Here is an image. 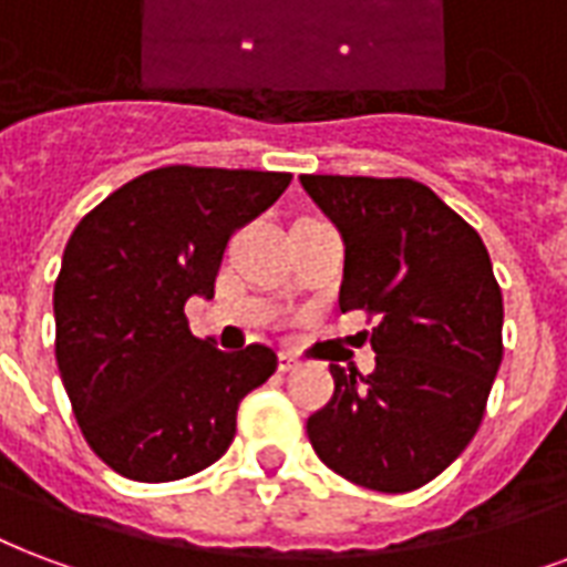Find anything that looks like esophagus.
Segmentation results:
<instances>
[{"label":"esophagus","instance_id":"1","mask_svg":"<svg viewBox=\"0 0 567 567\" xmlns=\"http://www.w3.org/2000/svg\"><path fill=\"white\" fill-rule=\"evenodd\" d=\"M278 368L287 373V370L299 368V359L292 355V352H278Z\"/></svg>","mask_w":567,"mask_h":567}]
</instances>
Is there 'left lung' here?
Masks as SVG:
<instances>
[{
    "instance_id": "obj_1",
    "label": "left lung",
    "mask_w": 567,
    "mask_h": 567,
    "mask_svg": "<svg viewBox=\"0 0 567 567\" xmlns=\"http://www.w3.org/2000/svg\"><path fill=\"white\" fill-rule=\"evenodd\" d=\"M343 238L340 310L377 370L331 364L334 398L308 419L310 445L359 487L410 493L461 457L502 364V289L466 220L412 178L301 176Z\"/></svg>"
}]
</instances>
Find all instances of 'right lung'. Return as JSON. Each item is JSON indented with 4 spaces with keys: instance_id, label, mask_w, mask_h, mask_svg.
I'll return each mask as SVG.
<instances>
[{
    "instance_id": "1",
    "label": "right lung",
    "mask_w": 567,
    "mask_h": 567,
    "mask_svg": "<svg viewBox=\"0 0 567 567\" xmlns=\"http://www.w3.org/2000/svg\"><path fill=\"white\" fill-rule=\"evenodd\" d=\"M289 173L161 167L89 212L53 289L56 361L89 449L118 475L178 481L236 436L241 398L275 373L262 343L224 352L190 334L185 301L212 299L229 236Z\"/></svg>"
}]
</instances>
